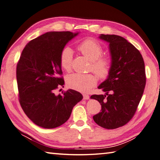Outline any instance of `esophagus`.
<instances>
[{
    "mask_svg": "<svg viewBox=\"0 0 160 160\" xmlns=\"http://www.w3.org/2000/svg\"><path fill=\"white\" fill-rule=\"evenodd\" d=\"M83 98L85 100H88L89 98V96L88 94H83Z\"/></svg>",
    "mask_w": 160,
    "mask_h": 160,
    "instance_id": "obj_1",
    "label": "esophagus"
}]
</instances>
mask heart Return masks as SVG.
I'll use <instances>...</instances> for the list:
<instances>
[{
	"mask_svg": "<svg viewBox=\"0 0 160 160\" xmlns=\"http://www.w3.org/2000/svg\"><path fill=\"white\" fill-rule=\"evenodd\" d=\"M78 50L91 61L90 70L94 71L100 78H105L108 76L111 67V61L109 57L101 55L103 53V48L99 42L92 38L86 39L78 46ZM72 62V51L70 48L66 47L60 54L61 67L66 71H70ZM97 81V76L93 73H72L66 78V84L69 88L79 92L89 91L96 85Z\"/></svg>",
	"mask_w": 160,
	"mask_h": 160,
	"instance_id": "b5f03b06",
	"label": "heart"
}]
</instances>
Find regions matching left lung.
Instances as JSON below:
<instances>
[{"mask_svg":"<svg viewBox=\"0 0 160 160\" xmlns=\"http://www.w3.org/2000/svg\"><path fill=\"white\" fill-rule=\"evenodd\" d=\"M99 38L109 42L112 62L108 78L98 88L106 94L91 96L101 105L93 119L103 128L113 129L125 125L135 114L146 86L145 63L140 52L124 38Z\"/></svg>","mask_w":160,"mask_h":160,"instance_id":"left-lung-1","label":"left lung"}]
</instances>
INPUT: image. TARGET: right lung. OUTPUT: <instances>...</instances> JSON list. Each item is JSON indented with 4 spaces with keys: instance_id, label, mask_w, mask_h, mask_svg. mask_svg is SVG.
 Returning <instances> with one entry per match:
<instances>
[{
    "instance_id": "1",
    "label": "right lung",
    "mask_w": 160,
    "mask_h": 160,
    "mask_svg": "<svg viewBox=\"0 0 160 160\" xmlns=\"http://www.w3.org/2000/svg\"><path fill=\"white\" fill-rule=\"evenodd\" d=\"M78 33L51 31L28 43L17 65V81L20 105L27 117L45 129L56 128L70 118L72 108L82 99L73 89L55 95L63 85L59 63L61 52Z\"/></svg>"
}]
</instances>
